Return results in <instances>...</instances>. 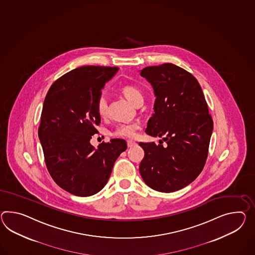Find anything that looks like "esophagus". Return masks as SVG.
Returning a JSON list of instances; mask_svg holds the SVG:
<instances>
[{"mask_svg":"<svg viewBox=\"0 0 255 255\" xmlns=\"http://www.w3.org/2000/svg\"><path fill=\"white\" fill-rule=\"evenodd\" d=\"M135 144H136V143H135L134 141H130V140H129V141H127V145H128V147H129V148L132 147V146H134Z\"/></svg>","mask_w":255,"mask_h":255,"instance_id":"esophagus-1","label":"esophagus"}]
</instances>
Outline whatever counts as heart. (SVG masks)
Wrapping results in <instances>:
<instances>
[{
	"label": "heart",
	"instance_id": "obj_1",
	"mask_svg": "<svg viewBox=\"0 0 255 255\" xmlns=\"http://www.w3.org/2000/svg\"><path fill=\"white\" fill-rule=\"evenodd\" d=\"M122 92L125 95V98L130 100L131 103L136 104L139 100H143V92L142 90L133 85H126L122 87ZM97 111L100 117H106L108 113V101L104 96L99 98L97 102ZM141 127L139 122L132 123H125L119 125L114 130H112L113 136L124 137V138H133L136 135L137 130Z\"/></svg>",
	"mask_w": 255,
	"mask_h": 255
}]
</instances>
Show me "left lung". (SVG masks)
I'll return each instance as SVG.
<instances>
[{
  "label": "left lung",
  "instance_id": "left-lung-1",
  "mask_svg": "<svg viewBox=\"0 0 255 255\" xmlns=\"http://www.w3.org/2000/svg\"><path fill=\"white\" fill-rule=\"evenodd\" d=\"M154 88L155 101L146 133L163 137L162 145L139 143L144 151L139 171L153 190L172 193L189 185L202 172L213 131L203 90L191 73L172 63L141 71Z\"/></svg>",
  "mask_w": 255,
  "mask_h": 255
}]
</instances>
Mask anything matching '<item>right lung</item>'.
Returning <instances> with one entry per match:
<instances>
[{"label":"right lung","instance_id":"add662e5","mask_svg":"<svg viewBox=\"0 0 255 255\" xmlns=\"http://www.w3.org/2000/svg\"><path fill=\"white\" fill-rule=\"evenodd\" d=\"M118 67L87 65L54 82L44 100L38 137L51 178L66 192L90 196L105 186L113 165L127 143L112 139L95 148L90 139L100 116L97 102L101 89Z\"/></svg>","mask_w":255,"mask_h":255}]
</instances>
